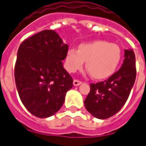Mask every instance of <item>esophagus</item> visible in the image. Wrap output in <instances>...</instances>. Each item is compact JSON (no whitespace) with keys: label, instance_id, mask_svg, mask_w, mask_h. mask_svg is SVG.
<instances>
[{"label":"esophagus","instance_id":"obj_1","mask_svg":"<svg viewBox=\"0 0 146 146\" xmlns=\"http://www.w3.org/2000/svg\"><path fill=\"white\" fill-rule=\"evenodd\" d=\"M81 84H82V82L80 81V80H75L73 81V84H74V86H79V85H80Z\"/></svg>","mask_w":146,"mask_h":146}]
</instances>
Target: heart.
<instances>
[{
    "label": "heart",
    "instance_id": "b5f03b06",
    "mask_svg": "<svg viewBox=\"0 0 146 146\" xmlns=\"http://www.w3.org/2000/svg\"><path fill=\"white\" fill-rule=\"evenodd\" d=\"M121 58V50L118 45L99 40L80 44L78 50L70 48L66 52L65 66L73 73L80 70L86 61V67L92 77L104 80L114 74Z\"/></svg>",
    "mask_w": 146,
    "mask_h": 146
}]
</instances>
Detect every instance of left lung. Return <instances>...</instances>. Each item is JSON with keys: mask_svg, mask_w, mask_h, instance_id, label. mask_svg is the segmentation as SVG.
I'll use <instances>...</instances> for the list:
<instances>
[{"mask_svg": "<svg viewBox=\"0 0 146 146\" xmlns=\"http://www.w3.org/2000/svg\"><path fill=\"white\" fill-rule=\"evenodd\" d=\"M136 80V58L132 50H125L121 67L107 80L90 84L84 100L86 109L94 117L107 119L125 105Z\"/></svg>", "mask_w": 146, "mask_h": 146, "instance_id": "1", "label": "left lung"}]
</instances>
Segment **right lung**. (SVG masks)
<instances>
[{"label": "right lung", "mask_w": 146, "mask_h": 146, "mask_svg": "<svg viewBox=\"0 0 146 146\" xmlns=\"http://www.w3.org/2000/svg\"><path fill=\"white\" fill-rule=\"evenodd\" d=\"M68 45L54 30H45L25 40L17 50L15 83L26 109L39 118L61 108L73 80L62 66Z\"/></svg>", "instance_id": "add662e5"}]
</instances>
